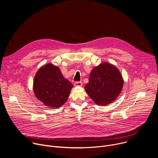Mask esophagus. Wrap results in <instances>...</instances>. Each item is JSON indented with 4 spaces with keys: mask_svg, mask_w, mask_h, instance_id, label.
Instances as JSON below:
<instances>
[{
    "mask_svg": "<svg viewBox=\"0 0 158 158\" xmlns=\"http://www.w3.org/2000/svg\"><path fill=\"white\" fill-rule=\"evenodd\" d=\"M74 86H82V82L81 81H77L74 82Z\"/></svg>",
    "mask_w": 158,
    "mask_h": 158,
    "instance_id": "esophagus-1",
    "label": "esophagus"
}]
</instances>
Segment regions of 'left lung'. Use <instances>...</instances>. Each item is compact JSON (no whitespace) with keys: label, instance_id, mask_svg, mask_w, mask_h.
I'll list each match as a JSON object with an SVG mask.
<instances>
[{"label":"left lung","instance_id":"left-lung-1","mask_svg":"<svg viewBox=\"0 0 158 158\" xmlns=\"http://www.w3.org/2000/svg\"><path fill=\"white\" fill-rule=\"evenodd\" d=\"M123 86V77L118 69L113 65L104 62L91 71L84 88L96 104L104 106L116 100Z\"/></svg>","mask_w":158,"mask_h":158}]
</instances>
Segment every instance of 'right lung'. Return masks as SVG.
<instances>
[{
    "label": "right lung",
    "mask_w": 158,
    "mask_h": 158,
    "mask_svg": "<svg viewBox=\"0 0 158 158\" xmlns=\"http://www.w3.org/2000/svg\"><path fill=\"white\" fill-rule=\"evenodd\" d=\"M73 85L65 79L57 67L48 64L36 73L33 89L36 98L53 108L62 106L68 99Z\"/></svg>",
    "instance_id": "obj_1"
}]
</instances>
